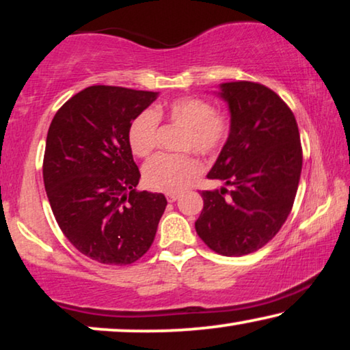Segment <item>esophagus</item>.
<instances>
[{
  "mask_svg": "<svg viewBox=\"0 0 350 350\" xmlns=\"http://www.w3.org/2000/svg\"><path fill=\"white\" fill-rule=\"evenodd\" d=\"M165 198H167V200H169V202H175V200L180 198V194L178 193H167Z\"/></svg>",
  "mask_w": 350,
  "mask_h": 350,
  "instance_id": "1",
  "label": "esophagus"
}]
</instances>
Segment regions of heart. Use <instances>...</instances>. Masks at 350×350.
I'll return each instance as SVG.
<instances>
[{"label":"heart","mask_w":350,"mask_h":350,"mask_svg":"<svg viewBox=\"0 0 350 350\" xmlns=\"http://www.w3.org/2000/svg\"><path fill=\"white\" fill-rule=\"evenodd\" d=\"M159 121L181 127L176 148L196 151L200 156H215L221 151L231 133V121L224 113L215 111L212 103L199 97H180L164 107L142 111L129 126V145L133 154L148 157L157 143ZM200 162L191 152L159 154L143 170L145 183L154 191L178 193L200 174Z\"/></svg>","instance_id":"b5f03b06"}]
</instances>
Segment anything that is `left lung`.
<instances>
[{
	"instance_id": "left-lung-1",
	"label": "left lung",
	"mask_w": 350,
	"mask_h": 350,
	"mask_svg": "<svg viewBox=\"0 0 350 350\" xmlns=\"http://www.w3.org/2000/svg\"><path fill=\"white\" fill-rule=\"evenodd\" d=\"M231 111V133L208 172L231 189L202 191L196 232L210 250L242 256L265 247L288 218L303 167L295 114L266 85H219Z\"/></svg>"
}]
</instances>
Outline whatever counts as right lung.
<instances>
[{"label":"right lung","mask_w":350,"mask_h":350,"mask_svg":"<svg viewBox=\"0 0 350 350\" xmlns=\"http://www.w3.org/2000/svg\"><path fill=\"white\" fill-rule=\"evenodd\" d=\"M157 92L90 85L62 105L46 138L42 178L52 213L76 250L132 265L150 250L164 194L137 191L129 126Z\"/></svg>","instance_id":"right-lung-1"}]
</instances>
